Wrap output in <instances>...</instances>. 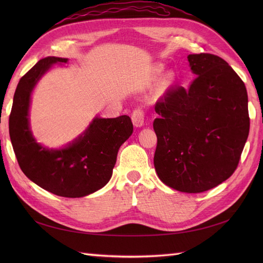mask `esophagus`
Instances as JSON below:
<instances>
[{"mask_svg":"<svg viewBox=\"0 0 263 263\" xmlns=\"http://www.w3.org/2000/svg\"><path fill=\"white\" fill-rule=\"evenodd\" d=\"M144 119H145L144 109L138 107L134 110L132 114V121L135 127H141L144 125Z\"/></svg>","mask_w":263,"mask_h":263,"instance_id":"obj_1","label":"esophagus"}]
</instances>
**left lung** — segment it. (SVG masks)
Listing matches in <instances>:
<instances>
[{
  "label": "left lung",
  "instance_id": "1",
  "mask_svg": "<svg viewBox=\"0 0 263 263\" xmlns=\"http://www.w3.org/2000/svg\"><path fill=\"white\" fill-rule=\"evenodd\" d=\"M196 77L189 87L171 86L156 103L155 169L165 185L201 193L236 170L250 119L245 83L218 55L189 54Z\"/></svg>",
  "mask_w": 263,
  "mask_h": 263
}]
</instances>
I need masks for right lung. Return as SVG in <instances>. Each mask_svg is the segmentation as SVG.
<instances>
[{
    "mask_svg": "<svg viewBox=\"0 0 263 263\" xmlns=\"http://www.w3.org/2000/svg\"><path fill=\"white\" fill-rule=\"evenodd\" d=\"M67 62V58L47 57L22 77L13 99L10 137L21 169L30 181L58 196L82 197L97 192L112 178L118 149L133 134V123L127 115L97 116L63 148L38 144L29 128L31 93L53 65Z\"/></svg>",
    "mask_w": 263,
    "mask_h": 263,
    "instance_id": "obj_1",
    "label": "right lung"
}]
</instances>
